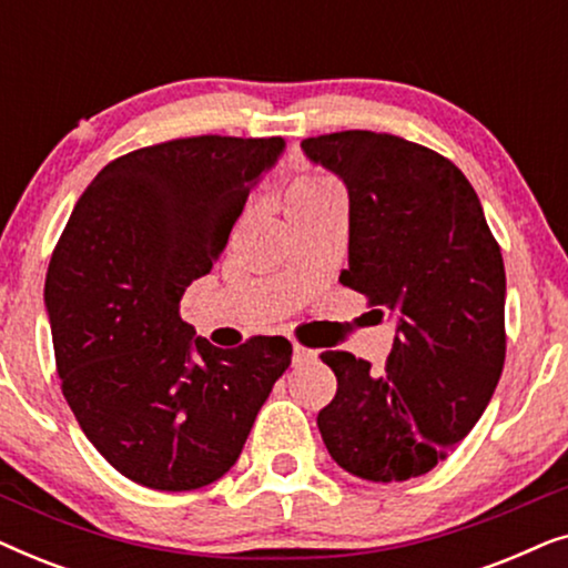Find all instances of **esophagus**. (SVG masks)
Wrapping results in <instances>:
<instances>
[{
    "label": "esophagus",
    "mask_w": 568,
    "mask_h": 568,
    "mask_svg": "<svg viewBox=\"0 0 568 568\" xmlns=\"http://www.w3.org/2000/svg\"><path fill=\"white\" fill-rule=\"evenodd\" d=\"M317 359V352H313V348L302 346V344H294L292 348V362L294 367H300V364H307V362H315Z\"/></svg>",
    "instance_id": "obj_1"
}]
</instances>
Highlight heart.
Returning a JSON list of instances; mask_svg holds the SVG:
<instances>
[{
  "label": "heart",
  "mask_w": 568,
  "mask_h": 568,
  "mask_svg": "<svg viewBox=\"0 0 568 568\" xmlns=\"http://www.w3.org/2000/svg\"><path fill=\"white\" fill-rule=\"evenodd\" d=\"M336 185H333L328 178H321V175H300L294 178L290 183V189H286V196H284V209L290 212V209L305 204V201L321 196L325 191H333Z\"/></svg>",
  "instance_id": "b5f03b06"
}]
</instances>
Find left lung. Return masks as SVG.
I'll use <instances>...</instances> for the list:
<instances>
[{
    "label": "left lung",
    "instance_id": "1",
    "mask_svg": "<svg viewBox=\"0 0 568 568\" xmlns=\"http://www.w3.org/2000/svg\"><path fill=\"white\" fill-rule=\"evenodd\" d=\"M302 152L348 191L352 286L395 321L385 369L323 352L338 379L317 414L333 460L375 484L429 473L484 414L507 354V276L484 206L460 170L375 131L310 136Z\"/></svg>",
    "mask_w": 568,
    "mask_h": 568
}]
</instances>
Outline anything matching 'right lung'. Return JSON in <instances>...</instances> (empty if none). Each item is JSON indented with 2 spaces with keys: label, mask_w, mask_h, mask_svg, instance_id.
<instances>
[{
  "label": "right lung",
  "mask_w": 568,
  "mask_h": 568,
  "mask_svg": "<svg viewBox=\"0 0 568 568\" xmlns=\"http://www.w3.org/2000/svg\"><path fill=\"white\" fill-rule=\"evenodd\" d=\"M284 139L189 136L129 152L77 201L45 274L61 393L121 476L193 491L237 463L292 364L282 336L216 348L181 317Z\"/></svg>",
  "instance_id": "right-lung-1"
}]
</instances>
